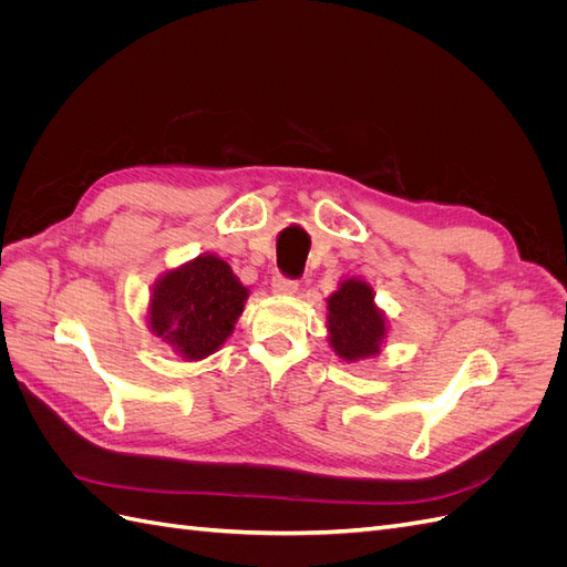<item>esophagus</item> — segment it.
Listing matches in <instances>:
<instances>
[{"mask_svg":"<svg viewBox=\"0 0 567 567\" xmlns=\"http://www.w3.org/2000/svg\"><path fill=\"white\" fill-rule=\"evenodd\" d=\"M271 290L277 296H293L298 290V281L284 277V274H277V277L271 279Z\"/></svg>","mask_w":567,"mask_h":567,"instance_id":"obj_1","label":"esophagus"}]
</instances>
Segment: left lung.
<instances>
[{"label":"left lung","mask_w":567,"mask_h":567,"mask_svg":"<svg viewBox=\"0 0 567 567\" xmlns=\"http://www.w3.org/2000/svg\"><path fill=\"white\" fill-rule=\"evenodd\" d=\"M329 307V342L338 357L357 362L381 352L388 333L385 317L373 302V290L367 281L346 279L326 300Z\"/></svg>","instance_id":"1"}]
</instances>
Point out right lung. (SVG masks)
<instances>
[{"label": "right lung", "instance_id": "obj_1", "mask_svg": "<svg viewBox=\"0 0 567 567\" xmlns=\"http://www.w3.org/2000/svg\"><path fill=\"white\" fill-rule=\"evenodd\" d=\"M248 288L215 255H198L153 286L148 326L186 359H203L225 342L244 312Z\"/></svg>", "mask_w": 567, "mask_h": 567}]
</instances>
